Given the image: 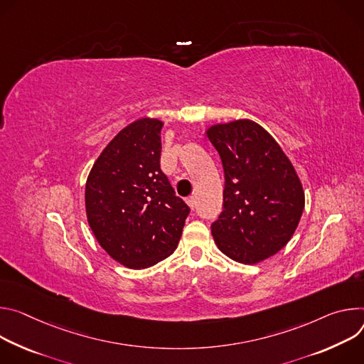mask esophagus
<instances>
[{"label":"esophagus","mask_w":364,"mask_h":364,"mask_svg":"<svg viewBox=\"0 0 364 364\" xmlns=\"http://www.w3.org/2000/svg\"><path fill=\"white\" fill-rule=\"evenodd\" d=\"M186 204L191 207V210H195V207H196V199H195V196L186 198Z\"/></svg>","instance_id":"obj_1"}]
</instances>
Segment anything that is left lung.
<instances>
[{
	"instance_id": "left-lung-1",
	"label": "left lung",
	"mask_w": 364,
	"mask_h": 364,
	"mask_svg": "<svg viewBox=\"0 0 364 364\" xmlns=\"http://www.w3.org/2000/svg\"><path fill=\"white\" fill-rule=\"evenodd\" d=\"M207 137L224 168V208L211 232L230 259L256 264L284 249L294 235L305 193L291 160L252 119L215 124Z\"/></svg>"
}]
</instances>
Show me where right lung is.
I'll use <instances>...</instances> for the list:
<instances>
[{
    "label": "right lung",
    "instance_id": "right-lung-1",
    "mask_svg": "<svg viewBox=\"0 0 364 364\" xmlns=\"http://www.w3.org/2000/svg\"><path fill=\"white\" fill-rule=\"evenodd\" d=\"M156 118H140L102 150L88 175L85 208L100 246L118 263L146 269L169 257L189 207L160 169Z\"/></svg>",
    "mask_w": 364,
    "mask_h": 364
}]
</instances>
